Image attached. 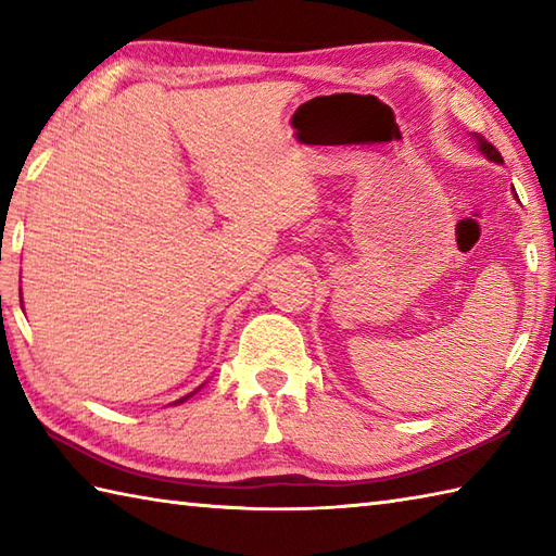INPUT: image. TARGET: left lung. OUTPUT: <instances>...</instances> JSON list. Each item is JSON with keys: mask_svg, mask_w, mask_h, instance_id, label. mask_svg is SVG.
<instances>
[{"mask_svg": "<svg viewBox=\"0 0 556 556\" xmlns=\"http://www.w3.org/2000/svg\"><path fill=\"white\" fill-rule=\"evenodd\" d=\"M473 138L478 140V150L482 152V155H485L488 160H492V162H497V164H502L504 160H502V155H500V150L494 148L492 143H488L485 140V136H480V134H473Z\"/></svg>", "mask_w": 556, "mask_h": 556, "instance_id": "obj_1", "label": "left lung"}]
</instances>
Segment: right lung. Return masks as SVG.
Returning a JSON list of instances; mask_svg holds the SVG:
<instances>
[{"instance_id":"right-lung-1","label":"right lung","mask_w":556,"mask_h":556,"mask_svg":"<svg viewBox=\"0 0 556 556\" xmlns=\"http://www.w3.org/2000/svg\"><path fill=\"white\" fill-rule=\"evenodd\" d=\"M188 396H191V394H188ZM188 396H184V399H179V401H176V404H181V401H186Z\"/></svg>"}]
</instances>
